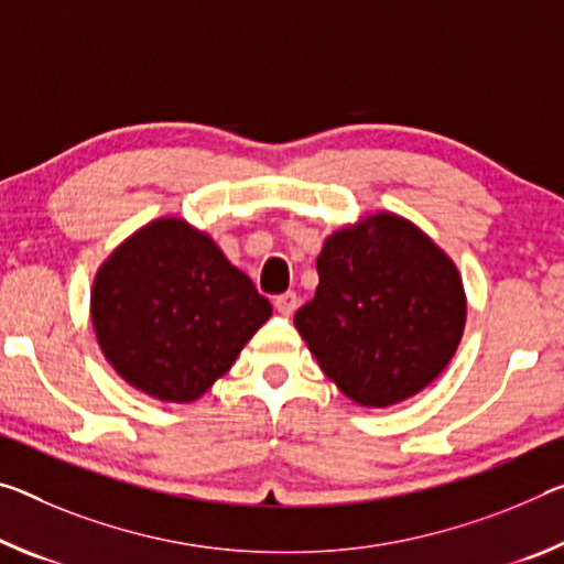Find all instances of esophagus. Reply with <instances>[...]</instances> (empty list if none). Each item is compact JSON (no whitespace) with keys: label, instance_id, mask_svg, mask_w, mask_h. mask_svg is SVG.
Here are the masks:
<instances>
[{"label":"esophagus","instance_id":"1","mask_svg":"<svg viewBox=\"0 0 564 564\" xmlns=\"http://www.w3.org/2000/svg\"><path fill=\"white\" fill-rule=\"evenodd\" d=\"M273 306H275V311H279L281 316H291L293 311L299 308V296L293 291H285V293H281V296H275Z\"/></svg>","mask_w":564,"mask_h":564}]
</instances>
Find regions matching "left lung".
<instances>
[{
    "label": "left lung",
    "instance_id": "obj_1",
    "mask_svg": "<svg viewBox=\"0 0 564 564\" xmlns=\"http://www.w3.org/2000/svg\"><path fill=\"white\" fill-rule=\"evenodd\" d=\"M316 268V296L293 324L348 399L399 404L446 369L467 299L457 265L414 223L369 216L326 238Z\"/></svg>",
    "mask_w": 564,
    "mask_h": 564
}]
</instances>
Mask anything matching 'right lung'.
I'll list each match as a JSON object with an SVG mask.
<instances>
[{
  "label": "right lung",
  "instance_id": "1",
  "mask_svg": "<svg viewBox=\"0 0 564 564\" xmlns=\"http://www.w3.org/2000/svg\"><path fill=\"white\" fill-rule=\"evenodd\" d=\"M93 326L120 377L163 401H195L271 318L268 299L210 236L160 218L100 265Z\"/></svg>",
  "mask_w": 564,
  "mask_h": 564
}]
</instances>
